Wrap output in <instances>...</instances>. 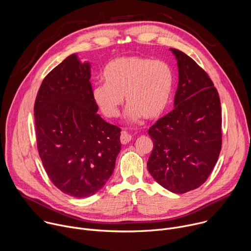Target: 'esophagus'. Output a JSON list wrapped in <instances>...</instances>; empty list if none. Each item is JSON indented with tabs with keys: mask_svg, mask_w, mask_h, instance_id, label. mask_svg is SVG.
I'll return each instance as SVG.
<instances>
[{
	"mask_svg": "<svg viewBox=\"0 0 251 251\" xmlns=\"http://www.w3.org/2000/svg\"><path fill=\"white\" fill-rule=\"evenodd\" d=\"M133 139V137H132V135L131 134H129L128 132H125V131H123L122 133H121V136H120V141H121V143L123 144V145H126V144H128L129 142H131V140Z\"/></svg>",
	"mask_w": 251,
	"mask_h": 251,
	"instance_id": "1",
	"label": "esophagus"
}]
</instances>
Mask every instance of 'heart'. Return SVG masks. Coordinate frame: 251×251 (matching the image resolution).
Instances as JSON below:
<instances>
[{"instance_id":"b5f03b06","label":"heart","mask_w":251,"mask_h":251,"mask_svg":"<svg viewBox=\"0 0 251 251\" xmlns=\"http://www.w3.org/2000/svg\"><path fill=\"white\" fill-rule=\"evenodd\" d=\"M104 83L93 90V100L107 118L117 117L127 103L126 117L137 122L141 117L154 120L169 105L173 92V74L169 66L138 56L118 57L106 64L102 72Z\"/></svg>"}]
</instances>
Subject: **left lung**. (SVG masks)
<instances>
[{
  "mask_svg": "<svg viewBox=\"0 0 251 251\" xmlns=\"http://www.w3.org/2000/svg\"><path fill=\"white\" fill-rule=\"evenodd\" d=\"M170 50L178 67L175 109L148 131L153 148L147 166L159 185L182 194L201 186L216 165L222 148V110L207 73L185 53Z\"/></svg>",
  "mask_w": 251,
  "mask_h": 251,
  "instance_id": "left-lung-1",
  "label": "left lung"
}]
</instances>
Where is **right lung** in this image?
Returning <instances> with one entry per match:
<instances>
[{"label":"right lung","mask_w":251,"mask_h":251,"mask_svg":"<svg viewBox=\"0 0 251 251\" xmlns=\"http://www.w3.org/2000/svg\"><path fill=\"white\" fill-rule=\"evenodd\" d=\"M91 64L68 56L43 79L34 104L39 156L63 193L86 198L110 178L121 129L105 122L93 100Z\"/></svg>","instance_id":"obj_1"}]
</instances>
